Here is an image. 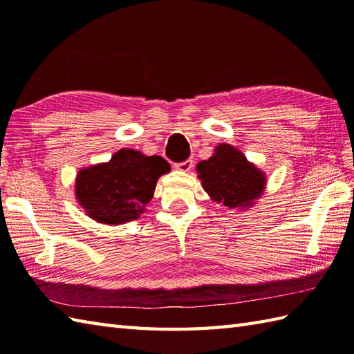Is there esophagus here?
<instances>
[{"label": "esophagus", "instance_id": "obj_1", "mask_svg": "<svg viewBox=\"0 0 354 354\" xmlns=\"http://www.w3.org/2000/svg\"><path fill=\"white\" fill-rule=\"evenodd\" d=\"M175 169L179 171H190L193 169V160H185L184 162H176Z\"/></svg>", "mask_w": 354, "mask_h": 354}]
</instances>
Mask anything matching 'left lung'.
I'll use <instances>...</instances> for the list:
<instances>
[{
	"mask_svg": "<svg viewBox=\"0 0 354 354\" xmlns=\"http://www.w3.org/2000/svg\"><path fill=\"white\" fill-rule=\"evenodd\" d=\"M202 187L216 202L230 208H250L266 185L265 173L230 145H219L213 156L198 164Z\"/></svg>",
	"mask_w": 354,
	"mask_h": 354,
	"instance_id": "obj_1",
	"label": "left lung"
}]
</instances>
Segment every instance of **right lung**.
<instances>
[{
    "instance_id": "1",
    "label": "right lung",
    "mask_w": 354,
    "mask_h": 354,
    "mask_svg": "<svg viewBox=\"0 0 354 354\" xmlns=\"http://www.w3.org/2000/svg\"><path fill=\"white\" fill-rule=\"evenodd\" d=\"M170 171L162 156H146L122 149L108 162L82 169L76 178V199L94 221L122 225L138 219L152 199L158 178Z\"/></svg>"
}]
</instances>
